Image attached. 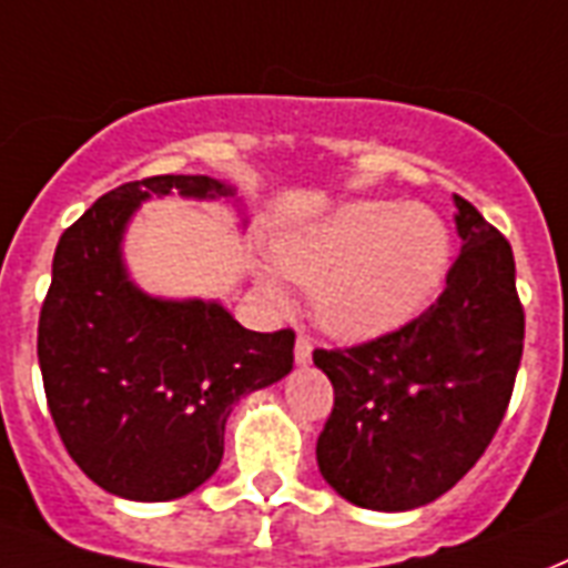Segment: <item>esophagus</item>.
Instances as JSON below:
<instances>
[{
    "instance_id": "34e87169",
    "label": "esophagus",
    "mask_w": 568,
    "mask_h": 568,
    "mask_svg": "<svg viewBox=\"0 0 568 568\" xmlns=\"http://www.w3.org/2000/svg\"><path fill=\"white\" fill-rule=\"evenodd\" d=\"M311 349H314V344H311V337L307 334H298L296 337V364L298 367H305V364H311Z\"/></svg>"
}]
</instances>
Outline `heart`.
Returning a JSON list of instances; mask_svg holds the SVG:
<instances>
[{
    "mask_svg": "<svg viewBox=\"0 0 568 568\" xmlns=\"http://www.w3.org/2000/svg\"><path fill=\"white\" fill-rule=\"evenodd\" d=\"M450 257V234L429 206L349 201L272 245L284 278L311 287L325 332L367 341L408 323L433 298ZM272 298L281 287L263 275Z\"/></svg>",
    "mask_w": 568,
    "mask_h": 568,
    "instance_id": "obj_1",
    "label": "heart"
}]
</instances>
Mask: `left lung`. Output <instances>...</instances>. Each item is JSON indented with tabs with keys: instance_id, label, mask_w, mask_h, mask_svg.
Segmentation results:
<instances>
[{
	"instance_id": "1",
	"label": "left lung",
	"mask_w": 568,
	"mask_h": 568,
	"mask_svg": "<svg viewBox=\"0 0 568 568\" xmlns=\"http://www.w3.org/2000/svg\"><path fill=\"white\" fill-rule=\"evenodd\" d=\"M453 204L463 252L442 296L371 344L314 353L334 388L316 465L355 507L406 513L442 498L513 397L525 346L513 248L465 197Z\"/></svg>"
}]
</instances>
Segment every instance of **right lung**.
<instances>
[{
  "mask_svg": "<svg viewBox=\"0 0 568 568\" xmlns=\"http://www.w3.org/2000/svg\"><path fill=\"white\" fill-rule=\"evenodd\" d=\"M231 201L206 174H160L105 192L61 234L38 323L43 390L73 463L126 500L183 498L215 474L234 406L293 371L296 334L252 332L215 298L144 293L124 261L151 197Z\"/></svg>",
  "mask_w": 568,
  "mask_h": 568,
  "instance_id": "add662e5",
  "label": "right lung"
}]
</instances>
